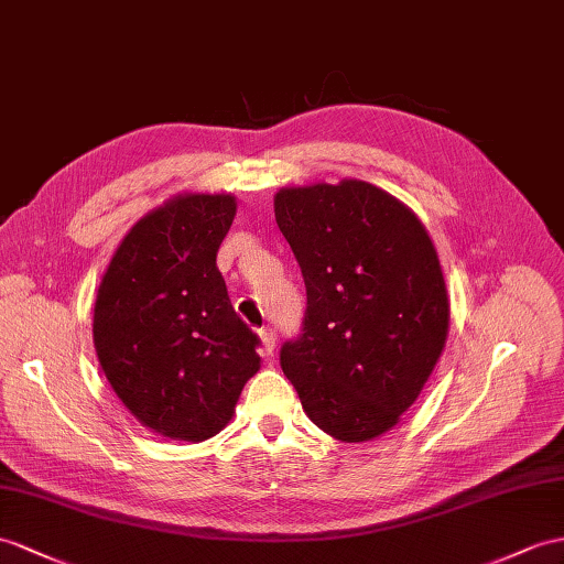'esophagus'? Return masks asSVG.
<instances>
[{
	"label": "esophagus",
	"instance_id": "1",
	"mask_svg": "<svg viewBox=\"0 0 564 564\" xmlns=\"http://www.w3.org/2000/svg\"><path fill=\"white\" fill-rule=\"evenodd\" d=\"M260 341H263V349L268 354H272L274 351V341H278V335H274L272 327H263V329H260Z\"/></svg>",
	"mask_w": 564,
	"mask_h": 564
}]
</instances>
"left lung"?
Returning <instances> with one entry per match:
<instances>
[{"label":"left lung","mask_w":564,"mask_h":564,"mask_svg":"<svg viewBox=\"0 0 564 564\" xmlns=\"http://www.w3.org/2000/svg\"><path fill=\"white\" fill-rule=\"evenodd\" d=\"M274 219L306 284L280 364L308 419L341 443L390 431L441 359L449 301L437 251L404 203L345 178L290 186Z\"/></svg>","instance_id":"obj_1"}]
</instances>
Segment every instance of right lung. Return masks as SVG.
<instances>
[{
	"label": "right lung",
	"mask_w": 564,
	"mask_h": 564,
	"mask_svg": "<svg viewBox=\"0 0 564 564\" xmlns=\"http://www.w3.org/2000/svg\"><path fill=\"white\" fill-rule=\"evenodd\" d=\"M235 215L231 194L170 198L129 229L95 299L93 341L109 386L172 441L223 431L260 368V339L217 270Z\"/></svg>",
	"instance_id": "1"
}]
</instances>
